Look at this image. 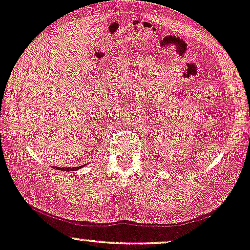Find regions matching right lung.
I'll return each mask as SVG.
<instances>
[{"label": "right lung", "instance_id": "right-lung-1", "mask_svg": "<svg viewBox=\"0 0 250 250\" xmlns=\"http://www.w3.org/2000/svg\"><path fill=\"white\" fill-rule=\"evenodd\" d=\"M82 168V166H80V167H73V168H69V167H66V168H59V167H55V169H58V170H64V171H74V170H78V169Z\"/></svg>", "mask_w": 250, "mask_h": 250}]
</instances>
